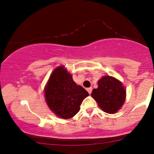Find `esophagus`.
<instances>
[{
    "label": "esophagus",
    "instance_id": "1",
    "mask_svg": "<svg viewBox=\"0 0 154 154\" xmlns=\"http://www.w3.org/2000/svg\"><path fill=\"white\" fill-rule=\"evenodd\" d=\"M92 90V88H88V89H87V91L88 92V93H89L90 94H91Z\"/></svg>",
    "mask_w": 154,
    "mask_h": 154
}]
</instances>
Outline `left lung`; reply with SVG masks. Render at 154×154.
<instances>
[{"mask_svg":"<svg viewBox=\"0 0 154 154\" xmlns=\"http://www.w3.org/2000/svg\"><path fill=\"white\" fill-rule=\"evenodd\" d=\"M91 95L104 112L112 114L123 105L126 90L119 80L104 75L99 80L98 88L92 90Z\"/></svg>","mask_w":154,"mask_h":154,"instance_id":"left-lung-1","label":"left lung"}]
</instances>
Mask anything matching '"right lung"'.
<instances>
[{"mask_svg": "<svg viewBox=\"0 0 154 154\" xmlns=\"http://www.w3.org/2000/svg\"><path fill=\"white\" fill-rule=\"evenodd\" d=\"M88 92L73 81L64 66H58L50 75L45 88L46 102L57 116L69 119L80 110V105Z\"/></svg>", "mask_w": 154, "mask_h": 154, "instance_id": "right-lung-1", "label": "right lung"}]
</instances>
